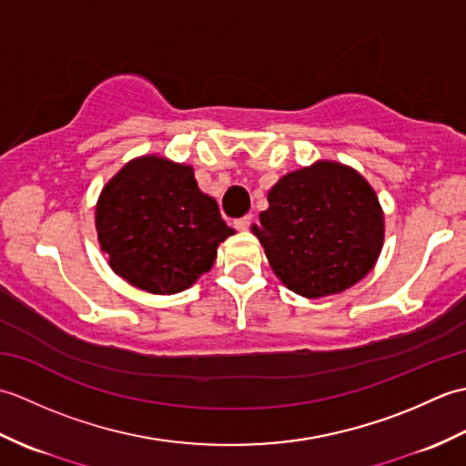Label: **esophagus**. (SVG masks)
I'll use <instances>...</instances> for the list:
<instances>
[{
  "instance_id": "1",
  "label": "esophagus",
  "mask_w": 466,
  "mask_h": 466,
  "mask_svg": "<svg viewBox=\"0 0 466 466\" xmlns=\"http://www.w3.org/2000/svg\"><path fill=\"white\" fill-rule=\"evenodd\" d=\"M250 224H252V216H242V218H238V220L234 222V226L238 228V230H248Z\"/></svg>"
}]
</instances>
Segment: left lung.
<instances>
[{
  "mask_svg": "<svg viewBox=\"0 0 466 466\" xmlns=\"http://www.w3.org/2000/svg\"><path fill=\"white\" fill-rule=\"evenodd\" d=\"M274 274L304 299L339 294L372 270L384 216L372 186L350 166L320 160L282 176L252 226Z\"/></svg>",
  "mask_w": 466,
  "mask_h": 466,
  "instance_id": "1",
  "label": "left lung"
}]
</instances>
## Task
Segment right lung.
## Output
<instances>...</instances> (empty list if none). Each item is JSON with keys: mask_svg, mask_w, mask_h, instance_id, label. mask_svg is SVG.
Segmentation results:
<instances>
[{"mask_svg": "<svg viewBox=\"0 0 466 466\" xmlns=\"http://www.w3.org/2000/svg\"><path fill=\"white\" fill-rule=\"evenodd\" d=\"M96 230L110 268L152 294L190 289L234 234L198 187L192 166L162 156L136 157L104 186Z\"/></svg>", "mask_w": 466, "mask_h": 466, "instance_id": "obj_1", "label": "right lung"}]
</instances>
